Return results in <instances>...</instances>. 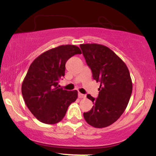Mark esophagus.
Segmentation results:
<instances>
[{"mask_svg": "<svg viewBox=\"0 0 156 156\" xmlns=\"http://www.w3.org/2000/svg\"><path fill=\"white\" fill-rule=\"evenodd\" d=\"M78 98H85L86 95L83 94H81V93H78Z\"/></svg>", "mask_w": 156, "mask_h": 156, "instance_id": "esophagus-1", "label": "esophagus"}]
</instances>
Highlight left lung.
Returning <instances> with one entry per match:
<instances>
[{
	"label": "left lung",
	"mask_w": 156,
	"mask_h": 156,
	"mask_svg": "<svg viewBox=\"0 0 156 156\" xmlns=\"http://www.w3.org/2000/svg\"><path fill=\"white\" fill-rule=\"evenodd\" d=\"M80 48L93 79L101 83L98 98L87 94L94 105L89 112L83 113V117L94 128H105L121 117L128 104L133 89L129 70L125 62L106 46L81 44Z\"/></svg>",
	"instance_id": "left-lung-1"
}]
</instances>
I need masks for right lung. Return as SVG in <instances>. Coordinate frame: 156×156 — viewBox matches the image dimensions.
Returning <instances> with one entry per match:
<instances>
[{"instance_id": "obj_1", "label": "right lung", "mask_w": 156, "mask_h": 156, "mask_svg": "<svg viewBox=\"0 0 156 156\" xmlns=\"http://www.w3.org/2000/svg\"><path fill=\"white\" fill-rule=\"evenodd\" d=\"M80 53L76 45H61L44 52L30 65L22 83V94L30 112L41 122H60L78 98L76 90H64L58 84L64 76L67 61Z\"/></svg>"}]
</instances>
